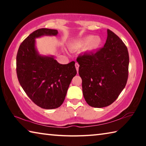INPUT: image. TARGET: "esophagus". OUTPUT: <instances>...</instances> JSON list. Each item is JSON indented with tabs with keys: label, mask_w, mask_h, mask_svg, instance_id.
I'll return each mask as SVG.
<instances>
[{
	"label": "esophagus",
	"mask_w": 146,
	"mask_h": 146,
	"mask_svg": "<svg viewBox=\"0 0 146 146\" xmlns=\"http://www.w3.org/2000/svg\"><path fill=\"white\" fill-rule=\"evenodd\" d=\"M75 68H76V71H77V73H78V68H79V64L77 62L75 63Z\"/></svg>",
	"instance_id": "obj_1"
}]
</instances>
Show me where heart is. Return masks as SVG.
Returning <instances> with one entry per match:
<instances>
[{
	"instance_id": "b5f03b06",
	"label": "heart",
	"mask_w": 146,
	"mask_h": 146,
	"mask_svg": "<svg viewBox=\"0 0 146 146\" xmlns=\"http://www.w3.org/2000/svg\"><path fill=\"white\" fill-rule=\"evenodd\" d=\"M102 44V40L98 36L88 35L80 39L75 40L70 44V48L73 49H82L88 53H93L100 48Z\"/></svg>"
}]
</instances>
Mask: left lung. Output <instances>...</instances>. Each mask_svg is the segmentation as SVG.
<instances>
[{
    "label": "left lung",
    "mask_w": 146,
    "mask_h": 146,
    "mask_svg": "<svg viewBox=\"0 0 146 146\" xmlns=\"http://www.w3.org/2000/svg\"><path fill=\"white\" fill-rule=\"evenodd\" d=\"M102 48L95 53L78 56L79 75L86 102L93 108H104L117 99L126 85L129 53L117 35L108 29Z\"/></svg>",
    "instance_id": "8db88e82"
}]
</instances>
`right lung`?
<instances>
[{
	"label": "right lung",
	"mask_w": 146,
	"mask_h": 146,
	"mask_svg": "<svg viewBox=\"0 0 146 146\" xmlns=\"http://www.w3.org/2000/svg\"><path fill=\"white\" fill-rule=\"evenodd\" d=\"M56 29L41 28L21 43L17 55V74L26 95L39 107L57 108L65 99L69 86L76 75L75 62L60 64L53 56H42L35 47V38L56 36Z\"/></svg>",
	"instance_id": "right-lung-1"
}]
</instances>
